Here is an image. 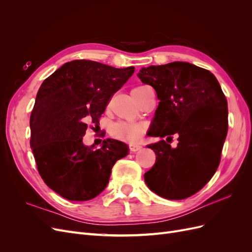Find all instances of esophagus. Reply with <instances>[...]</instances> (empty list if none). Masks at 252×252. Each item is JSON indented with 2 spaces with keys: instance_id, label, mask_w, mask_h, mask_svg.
<instances>
[{
  "instance_id": "34e87169",
  "label": "esophagus",
  "mask_w": 252,
  "mask_h": 252,
  "mask_svg": "<svg viewBox=\"0 0 252 252\" xmlns=\"http://www.w3.org/2000/svg\"><path fill=\"white\" fill-rule=\"evenodd\" d=\"M130 149H131V151L135 152V151L141 150V149H142V146H141V145H139V144H132L131 146H130Z\"/></svg>"
}]
</instances>
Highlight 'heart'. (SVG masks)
<instances>
[{"mask_svg":"<svg viewBox=\"0 0 252 252\" xmlns=\"http://www.w3.org/2000/svg\"><path fill=\"white\" fill-rule=\"evenodd\" d=\"M145 86L135 87L132 90V94L139 93ZM145 126L141 123H135V122H127V121H119L114 123L110 129L109 132L111 136L116 139H120L123 141H127L130 143H136L141 140L145 133Z\"/></svg>","mask_w":252,"mask_h":252,"instance_id":"obj_1","label":"heart"}]
</instances>
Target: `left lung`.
<instances>
[{
    "label": "left lung",
    "instance_id": "8db88e82",
    "mask_svg": "<svg viewBox=\"0 0 252 252\" xmlns=\"http://www.w3.org/2000/svg\"><path fill=\"white\" fill-rule=\"evenodd\" d=\"M154 87L159 100L150 134L164 141L149 144L156 163L144 174L150 190L168 200L196 193L216 173L228 131L225 94L209 70L186 62L142 68L138 74Z\"/></svg>",
    "mask_w": 252,
    "mask_h": 252
}]
</instances>
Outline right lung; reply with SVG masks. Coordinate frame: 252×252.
I'll return each instance as SVG.
<instances>
[{"instance_id": "1", "label": "right lung", "mask_w": 252, "mask_h": 252, "mask_svg": "<svg viewBox=\"0 0 252 252\" xmlns=\"http://www.w3.org/2000/svg\"><path fill=\"white\" fill-rule=\"evenodd\" d=\"M134 72L75 60L45 79L30 116V147L41 178L69 201H88L107 186L113 165L128 154L127 145L103 141L101 148L84 146L90 125L100 124L112 95Z\"/></svg>"}]
</instances>
